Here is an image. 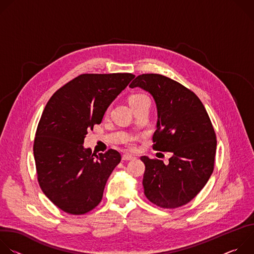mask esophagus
<instances>
[{
    "label": "esophagus",
    "mask_w": 254,
    "mask_h": 254,
    "mask_svg": "<svg viewBox=\"0 0 254 254\" xmlns=\"http://www.w3.org/2000/svg\"><path fill=\"white\" fill-rule=\"evenodd\" d=\"M122 159H123V161H130V160H132L134 158L132 156H130V155H124Z\"/></svg>",
    "instance_id": "obj_1"
}]
</instances>
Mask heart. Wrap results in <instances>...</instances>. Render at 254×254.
Here are the masks:
<instances>
[{
	"instance_id": "obj_1",
	"label": "heart",
	"mask_w": 254,
	"mask_h": 254,
	"mask_svg": "<svg viewBox=\"0 0 254 254\" xmlns=\"http://www.w3.org/2000/svg\"><path fill=\"white\" fill-rule=\"evenodd\" d=\"M146 99L150 100L147 94H144V93H134V94H132V95L129 96L128 101H129V104H132V103L139 102V101H141V100H146ZM107 114H108V110L106 111L105 115H107ZM132 140H133V138L130 137V136H126V137L124 138V141L127 143V146L128 148H130V149L133 148Z\"/></svg>"
}]
</instances>
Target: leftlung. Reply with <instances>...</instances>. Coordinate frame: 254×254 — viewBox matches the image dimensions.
<instances>
[{"label": "left lung", "mask_w": 254, "mask_h": 254, "mask_svg": "<svg viewBox=\"0 0 254 254\" xmlns=\"http://www.w3.org/2000/svg\"><path fill=\"white\" fill-rule=\"evenodd\" d=\"M149 91L157 104L158 123L153 149L172 152L165 165L146 156L144 195L161 208L186 205L204 188L214 170L216 133L199 97L181 83L161 74H140L129 84Z\"/></svg>", "instance_id": "left-lung-1"}]
</instances>
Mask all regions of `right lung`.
<instances>
[{"mask_svg": "<svg viewBox=\"0 0 254 254\" xmlns=\"http://www.w3.org/2000/svg\"><path fill=\"white\" fill-rule=\"evenodd\" d=\"M133 77L131 73L80 74L48 100L33 152L39 186L62 211L82 215L100 203L106 181L122 156L113 149L94 155L82 144Z\"/></svg>", "mask_w": 254, "mask_h": 254, "instance_id": "1", "label": "right lung"}]
</instances>
